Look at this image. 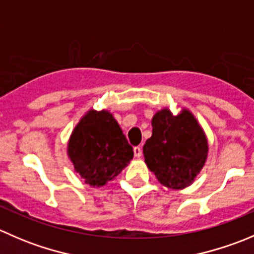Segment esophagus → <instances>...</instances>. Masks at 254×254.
Instances as JSON below:
<instances>
[{"label": "esophagus", "instance_id": "1", "mask_svg": "<svg viewBox=\"0 0 254 254\" xmlns=\"http://www.w3.org/2000/svg\"><path fill=\"white\" fill-rule=\"evenodd\" d=\"M134 155H135V157H136V158L141 157L142 150H141V147H140V146H136V147H134Z\"/></svg>", "mask_w": 254, "mask_h": 254}]
</instances>
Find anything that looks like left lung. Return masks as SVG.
<instances>
[{
	"label": "left lung",
	"mask_w": 254,
	"mask_h": 254,
	"mask_svg": "<svg viewBox=\"0 0 254 254\" xmlns=\"http://www.w3.org/2000/svg\"><path fill=\"white\" fill-rule=\"evenodd\" d=\"M152 135L142 147L145 163L163 187L187 188L203 170L209 153L204 129L189 109L173 114L170 108L156 112L151 119Z\"/></svg>",
	"instance_id": "8db88e82"
}]
</instances>
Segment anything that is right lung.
Wrapping results in <instances>:
<instances>
[{
  "mask_svg": "<svg viewBox=\"0 0 254 254\" xmlns=\"http://www.w3.org/2000/svg\"><path fill=\"white\" fill-rule=\"evenodd\" d=\"M67 156L86 183L99 188L129 165L134 151L111 112L91 108L71 132Z\"/></svg>",
  "mask_w": 254,
  "mask_h": 254,
  "instance_id": "add662e5",
  "label": "right lung"
}]
</instances>
